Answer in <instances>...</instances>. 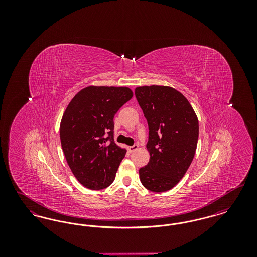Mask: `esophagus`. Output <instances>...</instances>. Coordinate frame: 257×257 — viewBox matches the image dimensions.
Listing matches in <instances>:
<instances>
[{
	"instance_id": "1",
	"label": "esophagus",
	"mask_w": 257,
	"mask_h": 257,
	"mask_svg": "<svg viewBox=\"0 0 257 257\" xmlns=\"http://www.w3.org/2000/svg\"><path fill=\"white\" fill-rule=\"evenodd\" d=\"M139 148V146L138 145H134L133 147H128V150L130 151V152H133L135 150H137Z\"/></svg>"
}]
</instances>
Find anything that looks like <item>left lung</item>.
<instances>
[{"label": "left lung", "instance_id": "left-lung-1", "mask_svg": "<svg viewBox=\"0 0 257 257\" xmlns=\"http://www.w3.org/2000/svg\"><path fill=\"white\" fill-rule=\"evenodd\" d=\"M135 95L149 129L150 159L139 171L141 182L151 192L169 191L183 178L195 157L197 116L187 98L171 86H138Z\"/></svg>", "mask_w": 257, "mask_h": 257}]
</instances>
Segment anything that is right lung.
<instances>
[{
    "mask_svg": "<svg viewBox=\"0 0 257 257\" xmlns=\"http://www.w3.org/2000/svg\"><path fill=\"white\" fill-rule=\"evenodd\" d=\"M132 97L127 86H86L62 114L60 136L65 159L87 189H105L115 178L126 149L114 143L113 117Z\"/></svg>",
    "mask_w": 257,
    "mask_h": 257,
    "instance_id": "obj_1",
    "label": "right lung"
}]
</instances>
